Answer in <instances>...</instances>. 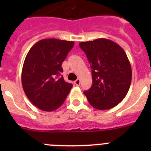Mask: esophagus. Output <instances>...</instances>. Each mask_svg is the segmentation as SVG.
<instances>
[{"label":"esophagus","mask_w":151,"mask_h":151,"mask_svg":"<svg viewBox=\"0 0 151 151\" xmlns=\"http://www.w3.org/2000/svg\"><path fill=\"white\" fill-rule=\"evenodd\" d=\"M80 82H81V81H80L79 78H78V79H76V81H75L74 83H75V85H77V86H79V85H80Z\"/></svg>","instance_id":"1"}]
</instances>
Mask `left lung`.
<instances>
[{"label": "left lung", "mask_w": 151, "mask_h": 151, "mask_svg": "<svg viewBox=\"0 0 151 151\" xmlns=\"http://www.w3.org/2000/svg\"><path fill=\"white\" fill-rule=\"evenodd\" d=\"M91 67L92 85L84 91L95 109L109 110L127 94L132 82V67L123 49L111 40L98 38L80 42Z\"/></svg>", "instance_id": "1"}]
</instances>
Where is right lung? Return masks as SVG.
<instances>
[{"instance_id": "1", "label": "right lung", "mask_w": 151, "mask_h": 151, "mask_svg": "<svg viewBox=\"0 0 151 151\" xmlns=\"http://www.w3.org/2000/svg\"><path fill=\"white\" fill-rule=\"evenodd\" d=\"M74 41L42 39L28 52L22 70V85L29 101L40 110L51 112L63 104L73 85L64 81L62 63Z\"/></svg>"}]
</instances>
